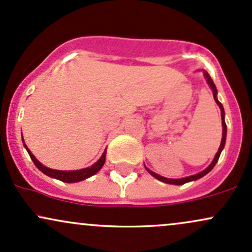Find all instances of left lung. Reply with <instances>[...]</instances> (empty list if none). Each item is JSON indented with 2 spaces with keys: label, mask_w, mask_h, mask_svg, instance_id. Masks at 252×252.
<instances>
[{
  "label": "left lung",
  "mask_w": 252,
  "mask_h": 252,
  "mask_svg": "<svg viewBox=\"0 0 252 252\" xmlns=\"http://www.w3.org/2000/svg\"><path fill=\"white\" fill-rule=\"evenodd\" d=\"M204 76H205V78H206V82H207V84H209V85H210V88L212 89V92H213V98H215L216 103L218 104V106H219V108H220V111H221L222 138H221L220 147H219L218 152H217V154H216V156H215V158H213V161H212V162H211V164H210L209 167H207L206 169H204V170H202V172L198 173V174L190 175V176H186V178H182V179H167V178H163V176H161V175L156 174V173H154V172H152V170L148 169V168H147V167H146V169L148 170L150 175H153V176H154V178L158 179V180H160V181H162V182H166V184H170V185H184V184H186V182L198 180V179H200V178H202V176H204V175H206L207 173L211 172V170H212L213 167L216 166L217 161L219 160V156H220V154H221V150H222V148H224V146H225V141H226V123H225V120H224V117H225V111H224V108H222L221 103L219 102L218 98H217V88H216L215 83H213V80L211 79L210 74L207 73L206 71H204Z\"/></svg>",
  "instance_id": "1"
}]
</instances>
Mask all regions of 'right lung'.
<instances>
[{"mask_svg": "<svg viewBox=\"0 0 252 252\" xmlns=\"http://www.w3.org/2000/svg\"><path fill=\"white\" fill-rule=\"evenodd\" d=\"M24 146L25 148L27 149L28 154H30L32 161H33L34 164L39 168L43 174L51 176V178H54V179H58V180L63 181V182H68V184H72V182H79L82 180H85V179L90 178V176L94 175L97 172H99L100 168L103 167L104 162H105V155H106V152L103 153V155L100 156L99 160L97 161L96 163L92 164L91 167H88V168H83V169H79V170H57V169H51L48 168V167H45L42 163H40L39 161L36 160L35 156L31 153V150L27 148V146L25 144V141H24Z\"/></svg>", "mask_w": 252, "mask_h": 252, "instance_id": "right-lung-1", "label": "right lung"}]
</instances>
